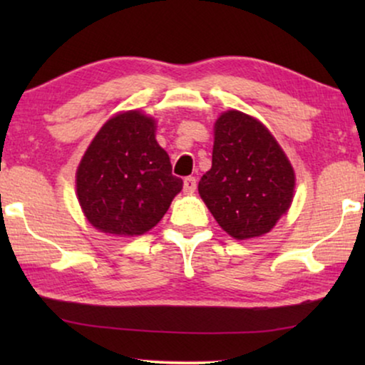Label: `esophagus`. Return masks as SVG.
<instances>
[{
    "instance_id": "34e87169",
    "label": "esophagus",
    "mask_w": 365,
    "mask_h": 365,
    "mask_svg": "<svg viewBox=\"0 0 365 365\" xmlns=\"http://www.w3.org/2000/svg\"><path fill=\"white\" fill-rule=\"evenodd\" d=\"M196 186H197L196 178L189 176V178L184 179V191H186V192H194V189H196Z\"/></svg>"
}]
</instances>
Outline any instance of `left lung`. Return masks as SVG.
Returning <instances> with one entry per match:
<instances>
[{
	"instance_id": "left-lung-1",
	"label": "left lung",
	"mask_w": 365,
	"mask_h": 365,
	"mask_svg": "<svg viewBox=\"0 0 365 365\" xmlns=\"http://www.w3.org/2000/svg\"><path fill=\"white\" fill-rule=\"evenodd\" d=\"M294 171L267 128L241 111H227L214 126L212 166L199 194L219 226L236 239L262 236L287 211Z\"/></svg>"
}]
</instances>
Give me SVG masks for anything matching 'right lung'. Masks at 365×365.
Instances as JSON below:
<instances>
[{"instance_id":"1","label":"right lung","mask_w":365,"mask_h":365,"mask_svg":"<svg viewBox=\"0 0 365 365\" xmlns=\"http://www.w3.org/2000/svg\"><path fill=\"white\" fill-rule=\"evenodd\" d=\"M154 119L128 111L109 119L79 163L76 191L88 221L114 236H141L161 221L182 179L154 138Z\"/></svg>"}]
</instances>
